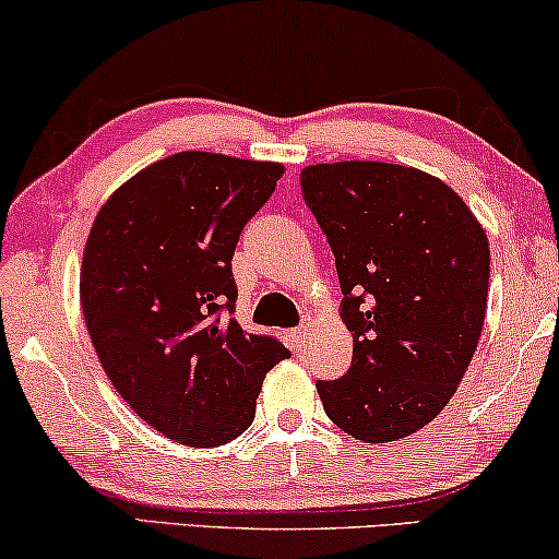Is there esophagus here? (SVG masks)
I'll list each match as a JSON object with an SVG mask.
<instances>
[{"mask_svg":"<svg viewBox=\"0 0 559 559\" xmlns=\"http://www.w3.org/2000/svg\"><path fill=\"white\" fill-rule=\"evenodd\" d=\"M308 335H310V323H302L300 328H295L293 331V343L297 348H302L305 341H308Z\"/></svg>","mask_w":559,"mask_h":559,"instance_id":"obj_1","label":"esophagus"}]
</instances>
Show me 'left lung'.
<instances>
[{"label":"left lung","mask_w":559,"mask_h":559,"mask_svg":"<svg viewBox=\"0 0 559 559\" xmlns=\"http://www.w3.org/2000/svg\"><path fill=\"white\" fill-rule=\"evenodd\" d=\"M302 195L335 257L346 377L318 381L325 415L364 442H394L440 415L484 331L488 239L453 188L371 159L308 165Z\"/></svg>","instance_id":"1"}]
</instances>
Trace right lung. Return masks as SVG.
I'll return each instance as SVG.
<instances>
[{
	"label": "right lung",
	"instance_id": "obj_1",
	"mask_svg": "<svg viewBox=\"0 0 559 559\" xmlns=\"http://www.w3.org/2000/svg\"><path fill=\"white\" fill-rule=\"evenodd\" d=\"M285 173L213 152L157 159L96 213L81 308L106 377L150 427L216 448L247 430L272 366L289 350L243 333L234 249Z\"/></svg>",
	"mask_w": 559,
	"mask_h": 559
}]
</instances>
